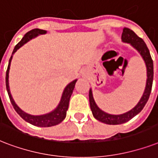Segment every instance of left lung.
I'll return each mask as SVG.
<instances>
[{"label": "left lung", "mask_w": 158, "mask_h": 158, "mask_svg": "<svg viewBox=\"0 0 158 158\" xmlns=\"http://www.w3.org/2000/svg\"><path fill=\"white\" fill-rule=\"evenodd\" d=\"M121 39H122L123 42L129 43L135 49L138 50L143 58L147 67V77H148L147 78L146 87H145L143 95L134 108L132 109L131 110L126 112V113L122 114H117V115L110 114H107L104 112L103 110H101L94 101L92 90L90 89V91H89V101H90V110L92 111L93 116L97 120L106 123V124H121V123H126V122L130 120L132 118H134V116L137 115L139 112H141V110L143 109V107L148 101L149 96H150V93H151L152 90V86L153 62H152L150 52L147 47L146 44L144 43V41L142 40L141 38H139L133 30H131L129 28H123Z\"/></svg>", "instance_id": "8db88e82"}]
</instances>
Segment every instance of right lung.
I'll list each match as a JSON object with an SVG mask.
<instances>
[{"instance_id": "right-lung-1", "label": "right lung", "mask_w": 158, "mask_h": 158, "mask_svg": "<svg viewBox=\"0 0 158 158\" xmlns=\"http://www.w3.org/2000/svg\"><path fill=\"white\" fill-rule=\"evenodd\" d=\"M44 34H46V30H43V29H32V30H30L28 33H26L24 37H23V39L15 45V47L14 50H13V52H12L11 57H10L9 60V64H8V68H7L6 70V85L7 92H8V95H9L10 100L12 106H13L14 109L15 110V111L18 113V114L23 119H24L26 122L31 123V124L35 126H39V127H51V126L57 125V124L60 123L66 118L70 97L72 96V94H73V91L74 90V87H75V84L77 80H74L66 86L64 90H63V93H62V98H61V101L59 102V105L57 106V108L55 109L54 110H52V112L46 114H43V115H31V114L25 113L22 110H20L16 104H15L13 98H12L9 87V71L13 54L16 52L17 49H19V48L23 46L24 44H26L28 41L32 40L33 38L36 37V36L40 35H44Z\"/></svg>"}]
</instances>
